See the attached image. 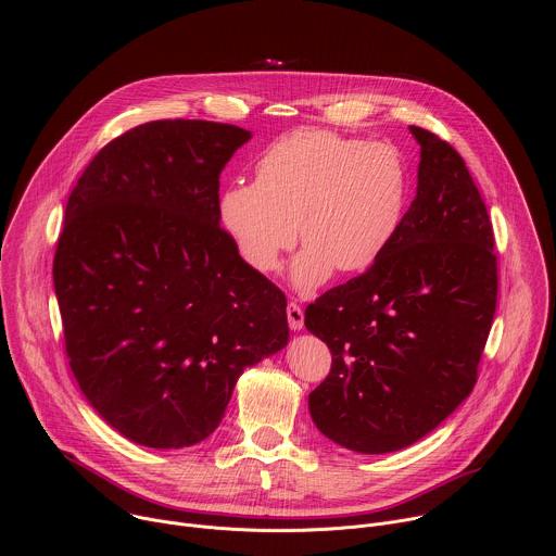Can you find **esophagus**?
Here are the masks:
<instances>
[{"label":"esophagus","instance_id":"34e87169","mask_svg":"<svg viewBox=\"0 0 556 556\" xmlns=\"http://www.w3.org/2000/svg\"><path fill=\"white\" fill-rule=\"evenodd\" d=\"M286 314H288V326L292 330H301L303 328V307L299 303L290 301L288 307H286Z\"/></svg>","mask_w":556,"mask_h":556}]
</instances>
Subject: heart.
I'll return each instance as SVG.
<instances>
[{
	"label": "heart",
	"mask_w": 556,
	"mask_h": 556,
	"mask_svg": "<svg viewBox=\"0 0 556 556\" xmlns=\"http://www.w3.org/2000/svg\"><path fill=\"white\" fill-rule=\"evenodd\" d=\"M409 198V174L389 142L303 127L275 140L255 163V182L228 185L219 224L237 253L257 273H275L296 242L292 281L301 290L332 270L363 273L399 235Z\"/></svg>",
	"instance_id": "obj_1"
}]
</instances>
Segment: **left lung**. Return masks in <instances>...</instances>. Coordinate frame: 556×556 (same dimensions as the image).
Here are the masks:
<instances>
[{
  "mask_svg": "<svg viewBox=\"0 0 556 556\" xmlns=\"http://www.w3.org/2000/svg\"><path fill=\"white\" fill-rule=\"evenodd\" d=\"M418 195L399 235L365 273L305 307L332 352L309 416L358 453L405 448L472 391L497 307L495 235L464 157L429 129Z\"/></svg>",
  "mask_w": 556,
  "mask_h": 556,
  "instance_id": "obj_1",
  "label": "left lung"
}]
</instances>
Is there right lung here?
<instances>
[{
    "mask_svg": "<svg viewBox=\"0 0 556 556\" xmlns=\"http://www.w3.org/2000/svg\"><path fill=\"white\" fill-rule=\"evenodd\" d=\"M251 131L151 121L72 189L52 277L88 403L151 448L208 438L240 374L288 343L286 294L219 226V174Z\"/></svg>",
    "mask_w": 556,
    "mask_h": 556,
    "instance_id": "right-lung-1",
    "label": "right lung"
}]
</instances>
